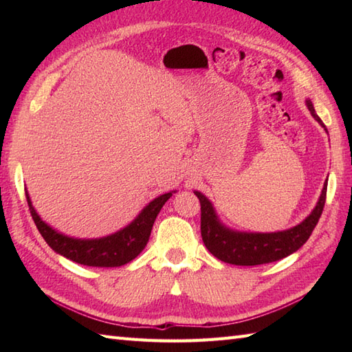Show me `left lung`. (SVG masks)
<instances>
[{"instance_id":"obj_1","label":"left lung","mask_w":352,"mask_h":352,"mask_svg":"<svg viewBox=\"0 0 352 352\" xmlns=\"http://www.w3.org/2000/svg\"><path fill=\"white\" fill-rule=\"evenodd\" d=\"M311 116L324 126V122L316 115L315 107L310 100H305ZM327 131V129H325ZM201 204V236L206 248L216 258L226 263L237 266H256L281 260L298 251L309 241L311 231L322 214L327 198V182L324 183L322 193L313 212L301 223L276 233H245L223 226L216 214L210 201L203 193L193 192Z\"/></svg>"}]
</instances>
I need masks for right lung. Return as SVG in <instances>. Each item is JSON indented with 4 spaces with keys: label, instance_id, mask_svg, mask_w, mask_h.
<instances>
[{
    "label": "right lung",
    "instance_id": "1",
    "mask_svg": "<svg viewBox=\"0 0 352 352\" xmlns=\"http://www.w3.org/2000/svg\"><path fill=\"white\" fill-rule=\"evenodd\" d=\"M172 193L174 192H168L157 197L146 207H144V210L138 214V218L125 228L100 239H76L58 233L57 230L50 227L36 213L28 192H25V197L37 230L45 239V242L57 254L76 261L78 265L115 267L126 265L133 258H136L142 250L145 248L157 214L162 210L164 203L172 197Z\"/></svg>",
    "mask_w": 352,
    "mask_h": 352
}]
</instances>
